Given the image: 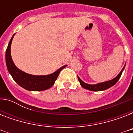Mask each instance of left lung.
Masks as SVG:
<instances>
[{
  "label": "left lung",
  "instance_id": "obj_1",
  "mask_svg": "<svg viewBox=\"0 0 133 133\" xmlns=\"http://www.w3.org/2000/svg\"><path fill=\"white\" fill-rule=\"evenodd\" d=\"M125 66L123 68V69L122 70V71L120 72V73L117 76V77L115 78V79H112L110 81H108L106 82H103V83H97V84H95V85H90V84H88V83H84L82 80H81L79 77H78V79H79V81L81 85L83 88L87 89L89 90L92 91H101V90H105L106 89L112 87V85H114L118 81V80L120 79V77L122 76V72L124 70Z\"/></svg>",
  "mask_w": 133,
  "mask_h": 133
}]
</instances>
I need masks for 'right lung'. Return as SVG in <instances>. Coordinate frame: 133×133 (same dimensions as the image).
Returning a JSON list of instances; mask_svg holds the SVG:
<instances>
[{
    "label": "right lung",
    "instance_id": "add662e5",
    "mask_svg": "<svg viewBox=\"0 0 133 133\" xmlns=\"http://www.w3.org/2000/svg\"><path fill=\"white\" fill-rule=\"evenodd\" d=\"M14 35L15 34L11 37L5 53V59H6L7 70L11 75L14 80L20 86L30 91L45 90L50 88L54 84V82L57 79L61 71L65 68L66 65L62 66L51 75H45V76H36V75H29L28 73L24 72L16 66L11 58L10 49H11V41Z\"/></svg>",
    "mask_w": 133,
    "mask_h": 133
}]
</instances>
